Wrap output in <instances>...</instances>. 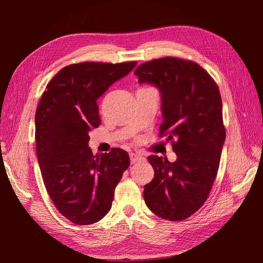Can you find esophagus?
<instances>
[{"label": "esophagus", "mask_w": 263, "mask_h": 263, "mask_svg": "<svg viewBox=\"0 0 263 263\" xmlns=\"http://www.w3.org/2000/svg\"><path fill=\"white\" fill-rule=\"evenodd\" d=\"M129 158H130V163H132V164L140 161L141 159H145L144 156H141L140 154H134V153H132V154L129 155Z\"/></svg>", "instance_id": "obj_1"}]
</instances>
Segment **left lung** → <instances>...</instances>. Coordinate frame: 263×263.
Segmentation results:
<instances>
[{
    "label": "left lung",
    "mask_w": 263,
    "mask_h": 263,
    "mask_svg": "<svg viewBox=\"0 0 263 263\" xmlns=\"http://www.w3.org/2000/svg\"><path fill=\"white\" fill-rule=\"evenodd\" d=\"M135 74L160 91L159 137L171 141L178 156L174 162L148 157L155 177L145 185L146 205L160 218L186 219L208 200L218 171L226 137L219 89L200 65L174 57L142 63Z\"/></svg>",
    "instance_id": "1"
}]
</instances>
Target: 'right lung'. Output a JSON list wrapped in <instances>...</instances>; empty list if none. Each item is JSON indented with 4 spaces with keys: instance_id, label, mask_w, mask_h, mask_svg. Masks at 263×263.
<instances>
[{
    "instance_id": "1",
    "label": "right lung",
    "mask_w": 263,
    "mask_h": 263,
    "mask_svg": "<svg viewBox=\"0 0 263 263\" xmlns=\"http://www.w3.org/2000/svg\"><path fill=\"white\" fill-rule=\"evenodd\" d=\"M136 61L81 62L62 68L39 101L35 139L42 177L59 213L77 225L101 220L129 156L121 148L93 155L89 133L101 124L98 100L128 74Z\"/></svg>"
}]
</instances>
